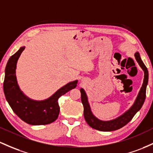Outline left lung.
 Wrapping results in <instances>:
<instances>
[{"instance_id":"obj_1","label":"left lung","mask_w":153,"mask_h":153,"mask_svg":"<svg viewBox=\"0 0 153 153\" xmlns=\"http://www.w3.org/2000/svg\"><path fill=\"white\" fill-rule=\"evenodd\" d=\"M134 56L137 62L139 63V66L144 70L145 76H144L143 83L133 105L120 116L113 120H107V121L101 120L96 117L91 110L90 105L88 102V97L85 91L83 88H80L81 102L83 105V115H84L85 121L91 128L101 131H112L117 130L126 125L129 121H131L135 114L142 108L146 98V88L148 83V70L142 60L141 59L139 52H136L134 53Z\"/></svg>"}]
</instances>
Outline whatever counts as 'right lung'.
Instances as JSON below:
<instances>
[{
    "label": "right lung",
    "instance_id": "obj_1",
    "mask_svg": "<svg viewBox=\"0 0 153 153\" xmlns=\"http://www.w3.org/2000/svg\"><path fill=\"white\" fill-rule=\"evenodd\" d=\"M25 48L21 47L9 58L6 65L3 82L5 97L13 111L25 123L35 126L51 123L59 114V98L75 88L78 80L70 82L45 100L36 101L30 99L20 90L16 77V63Z\"/></svg>",
    "mask_w": 153,
    "mask_h": 153
}]
</instances>
